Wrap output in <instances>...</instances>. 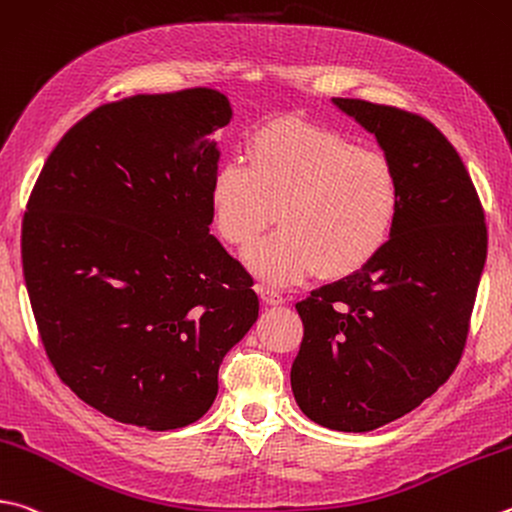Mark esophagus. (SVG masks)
Listing matches in <instances>:
<instances>
[{"label": "esophagus", "instance_id": "34e87169", "mask_svg": "<svg viewBox=\"0 0 512 512\" xmlns=\"http://www.w3.org/2000/svg\"><path fill=\"white\" fill-rule=\"evenodd\" d=\"M257 293H259V297H262L266 304H271V306H277V304H284L286 302V297L280 291H275V288L257 286Z\"/></svg>", "mask_w": 512, "mask_h": 512}]
</instances>
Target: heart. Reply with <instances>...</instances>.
<instances>
[{"label":"heart","mask_w":512,"mask_h":512,"mask_svg":"<svg viewBox=\"0 0 512 512\" xmlns=\"http://www.w3.org/2000/svg\"><path fill=\"white\" fill-rule=\"evenodd\" d=\"M248 165L226 161L210 185L221 239L246 250L273 224L248 262L273 284L309 273L345 280L367 268L392 239L401 185L385 154L360 150L345 134L282 118L246 143Z\"/></svg>","instance_id":"heart-1"}]
</instances>
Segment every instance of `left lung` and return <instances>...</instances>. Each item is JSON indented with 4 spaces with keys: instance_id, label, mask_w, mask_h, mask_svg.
I'll list each match as a JSON object with an SVG mask.
<instances>
[{
    "instance_id": "obj_1",
    "label": "left lung",
    "mask_w": 512,
    "mask_h": 512,
    "mask_svg": "<svg viewBox=\"0 0 512 512\" xmlns=\"http://www.w3.org/2000/svg\"><path fill=\"white\" fill-rule=\"evenodd\" d=\"M333 102L385 150L401 212L374 262L295 304L304 336L291 385L311 421L369 432L412 412L457 369L488 230L466 165L430 120L358 98Z\"/></svg>"
}]
</instances>
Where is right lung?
Listing matches in <instances>:
<instances>
[{
	"mask_svg": "<svg viewBox=\"0 0 512 512\" xmlns=\"http://www.w3.org/2000/svg\"><path fill=\"white\" fill-rule=\"evenodd\" d=\"M230 116L208 87L109 102L60 138L26 203L22 268L46 356L120 423L199 421L257 320L253 277L208 228L212 134Z\"/></svg>",
	"mask_w": 512,
	"mask_h": 512,
	"instance_id": "obj_1",
	"label": "right lung"
}]
</instances>
